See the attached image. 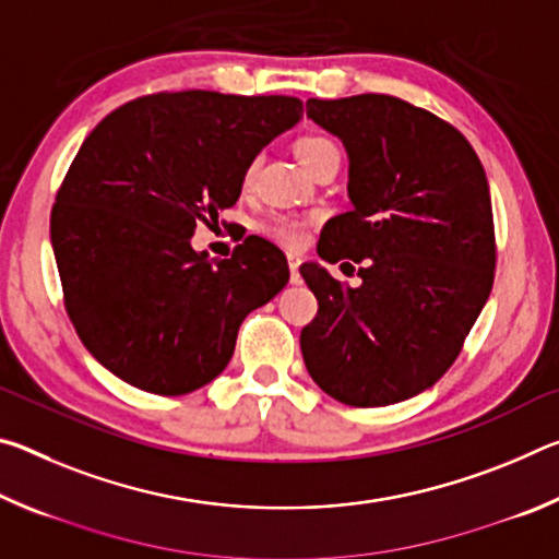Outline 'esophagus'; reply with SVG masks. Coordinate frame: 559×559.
<instances>
[{
	"mask_svg": "<svg viewBox=\"0 0 559 559\" xmlns=\"http://www.w3.org/2000/svg\"><path fill=\"white\" fill-rule=\"evenodd\" d=\"M288 269H290V283H300V259L298 257H288Z\"/></svg>",
	"mask_w": 559,
	"mask_h": 559,
	"instance_id": "obj_1",
	"label": "esophagus"
}]
</instances>
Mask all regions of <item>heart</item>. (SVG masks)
Listing matches in <instances>:
<instances>
[{
    "mask_svg": "<svg viewBox=\"0 0 559 559\" xmlns=\"http://www.w3.org/2000/svg\"><path fill=\"white\" fill-rule=\"evenodd\" d=\"M296 150H298V157H300V163L306 165V169L316 167V165L323 163V159H330V157L340 159L337 145L325 135L300 138L296 143ZM257 167H259V157H253L249 167H246V173H243L246 185H251L253 175H257ZM266 234L271 236V239H276L283 246H298L302 239H306V222L293 219V216H276V219H273L266 226Z\"/></svg>",
    "mask_w": 559,
    "mask_h": 559,
    "instance_id": "heart-1",
    "label": "heart"
}]
</instances>
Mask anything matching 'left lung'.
<instances>
[{
  "instance_id": "1",
  "label": "left lung",
  "mask_w": 559,
  "mask_h": 559,
  "mask_svg": "<svg viewBox=\"0 0 559 559\" xmlns=\"http://www.w3.org/2000/svg\"><path fill=\"white\" fill-rule=\"evenodd\" d=\"M306 110L349 159L353 212L323 226L318 257L362 263V283L345 286L320 263H302L318 298L300 333L302 359L337 402H404L453 365L493 288L484 165L447 120L394 96L310 98Z\"/></svg>"
}]
</instances>
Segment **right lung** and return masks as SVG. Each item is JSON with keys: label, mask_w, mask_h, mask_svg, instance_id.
Instances as JSON below:
<instances>
[{"label": "right lung", "mask_w": 559, "mask_h": 559, "mask_svg": "<svg viewBox=\"0 0 559 559\" xmlns=\"http://www.w3.org/2000/svg\"><path fill=\"white\" fill-rule=\"evenodd\" d=\"M300 118L290 96L157 93L83 140L56 194L51 246L75 333L122 382L165 396L210 384L243 318L286 286L276 243L246 236L214 261L192 234L236 204L251 159Z\"/></svg>", "instance_id": "right-lung-1"}]
</instances>
